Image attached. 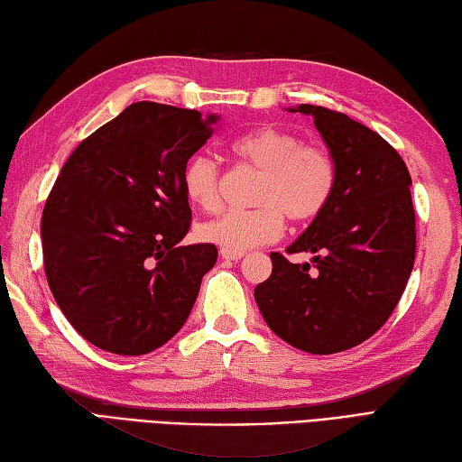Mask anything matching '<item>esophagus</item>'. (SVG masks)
<instances>
[{
	"mask_svg": "<svg viewBox=\"0 0 462 462\" xmlns=\"http://www.w3.org/2000/svg\"><path fill=\"white\" fill-rule=\"evenodd\" d=\"M221 259L225 261H241L245 257V253H237V251H227V249H221L219 251Z\"/></svg>",
	"mask_w": 462,
	"mask_h": 462,
	"instance_id": "esophagus-1",
	"label": "esophagus"
}]
</instances>
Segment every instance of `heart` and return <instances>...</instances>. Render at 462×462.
<instances>
[{"mask_svg":"<svg viewBox=\"0 0 462 462\" xmlns=\"http://www.w3.org/2000/svg\"><path fill=\"white\" fill-rule=\"evenodd\" d=\"M239 162L259 170L253 193L254 209H235L203 223V241L221 249L243 253L281 237L284 217L306 223L318 217L336 189V162L320 146L274 126L254 128L235 138L229 146ZM181 188L191 205L215 211L221 205V171L211 158H191L181 171Z\"/></svg>","mask_w":462,"mask_h":462,"instance_id":"b5f03b06","label":"heart"}]
</instances>
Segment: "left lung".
<instances>
[{
	"label": "left lung",
	"mask_w": 462,
	"mask_h": 462,
	"mask_svg": "<svg viewBox=\"0 0 462 462\" xmlns=\"http://www.w3.org/2000/svg\"><path fill=\"white\" fill-rule=\"evenodd\" d=\"M314 118L336 162V189L273 273L254 289L271 330L309 354H336L365 342L392 316L415 263L411 176L387 142L347 115L324 106L289 108Z\"/></svg>",
	"instance_id": "left-lung-1"
}]
</instances>
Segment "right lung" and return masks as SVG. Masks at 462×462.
Returning a JSON list of instances; mask_svg holds the SVG:
<instances>
[{"instance_id": "1", "label": "right lung", "mask_w": 462, "mask_h": 462, "mask_svg": "<svg viewBox=\"0 0 462 462\" xmlns=\"http://www.w3.org/2000/svg\"><path fill=\"white\" fill-rule=\"evenodd\" d=\"M217 120L134 102L60 170L41 217L45 274L67 320L100 350L148 354L186 324L217 247H178L191 221L181 171Z\"/></svg>"}]
</instances>
